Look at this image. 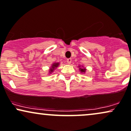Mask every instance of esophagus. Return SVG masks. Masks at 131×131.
Returning <instances> with one entry per match:
<instances>
[{
    "label": "esophagus",
    "instance_id": "1",
    "mask_svg": "<svg viewBox=\"0 0 131 131\" xmlns=\"http://www.w3.org/2000/svg\"><path fill=\"white\" fill-rule=\"evenodd\" d=\"M71 59H70V58H69V59H68L67 60V63H68V64H71Z\"/></svg>",
    "mask_w": 131,
    "mask_h": 131
}]
</instances>
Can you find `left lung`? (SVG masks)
Segmentation results:
<instances>
[{
    "instance_id": "left-lung-1",
    "label": "left lung",
    "mask_w": 131,
    "mask_h": 131,
    "mask_svg": "<svg viewBox=\"0 0 131 131\" xmlns=\"http://www.w3.org/2000/svg\"><path fill=\"white\" fill-rule=\"evenodd\" d=\"M80 70H81V72H83L85 71V70H86L85 69H81V68H80Z\"/></svg>"
}]
</instances>
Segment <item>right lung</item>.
<instances>
[{"label": "right lung", "mask_w": 131, "mask_h": 131, "mask_svg": "<svg viewBox=\"0 0 131 131\" xmlns=\"http://www.w3.org/2000/svg\"><path fill=\"white\" fill-rule=\"evenodd\" d=\"M59 63H53V65L52 66V68L50 70V72H52L53 70V69H54L55 68H56L57 67H58V65H59Z\"/></svg>", "instance_id": "obj_1"}]
</instances>
